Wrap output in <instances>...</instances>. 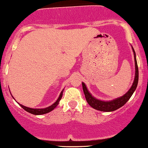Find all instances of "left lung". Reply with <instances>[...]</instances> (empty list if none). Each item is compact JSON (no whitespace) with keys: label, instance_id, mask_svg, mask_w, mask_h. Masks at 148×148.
Returning <instances> with one entry per match:
<instances>
[{"label":"left lung","instance_id":"obj_1","mask_svg":"<svg viewBox=\"0 0 148 148\" xmlns=\"http://www.w3.org/2000/svg\"><path fill=\"white\" fill-rule=\"evenodd\" d=\"M132 49L133 53H134V65H135V75H134V79L133 81L132 85L131 88L130 90L124 94L123 96L121 97L116 98V99H113L111 101H102L100 99H98L95 98L94 96H92L91 93L88 91L87 87H86V84L83 82H82V86H83V90L84 92L85 96H86V99L88 103L90 105L91 107L93 109H96V110L101 111V112H114V111L116 110V109H119L124 106L129 99H130L132 96L134 90L137 88V84H138V79H139V72H138V67H137V60H136V54L134 50V48L132 46Z\"/></svg>","mask_w":148,"mask_h":148}]
</instances>
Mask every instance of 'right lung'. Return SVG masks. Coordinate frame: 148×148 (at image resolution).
<instances>
[{
    "instance_id": "obj_1",
    "label": "right lung",
    "mask_w": 148,
    "mask_h": 148,
    "mask_svg": "<svg viewBox=\"0 0 148 148\" xmlns=\"http://www.w3.org/2000/svg\"><path fill=\"white\" fill-rule=\"evenodd\" d=\"M63 90H64V89L62 90V91H61L60 94V96H59V97H58V99H57V101L55 102V103H53V104H52L51 106H48V107L43 108V109H33V108H29V107H27V106H25L22 104H19L18 102H17V103H18V104H19L20 106H21V107H22L25 111H26V112H29V113L32 114H34V115L45 114L49 113V112H52V111L54 110V109H55V108L57 107V106L59 104L60 101V99H62ZM13 98H14V97H13Z\"/></svg>"
}]
</instances>
